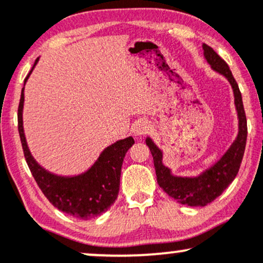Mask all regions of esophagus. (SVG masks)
<instances>
[{"label":"esophagus","instance_id":"34e87169","mask_svg":"<svg viewBox=\"0 0 263 263\" xmlns=\"http://www.w3.org/2000/svg\"><path fill=\"white\" fill-rule=\"evenodd\" d=\"M134 134L135 136H137V137H141V136H144L146 134H148L149 131V125L147 122H137L136 125L134 126Z\"/></svg>","mask_w":263,"mask_h":263}]
</instances>
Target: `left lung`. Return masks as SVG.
I'll return each instance as SVG.
<instances>
[{
  "mask_svg": "<svg viewBox=\"0 0 263 263\" xmlns=\"http://www.w3.org/2000/svg\"><path fill=\"white\" fill-rule=\"evenodd\" d=\"M203 50L205 59L211 69L225 77L234 91L235 107L238 119V132L235 141L218 162L201 172L199 176L179 177L174 176L170 168L163 164V152L156 146L152 138H146V144L149 147L155 162L157 182L159 186L178 203L188 206H205L215 200L230 185L240 170L247 138V121L242 96L236 80L232 77L230 68L209 45L203 44Z\"/></svg>",
  "mask_w": 263,
  "mask_h": 263,
  "instance_id": "left-lung-1",
  "label": "left lung"
}]
</instances>
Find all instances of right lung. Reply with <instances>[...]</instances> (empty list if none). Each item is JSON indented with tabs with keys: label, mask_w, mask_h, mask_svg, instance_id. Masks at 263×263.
<instances>
[{
	"label": "right lung",
	"mask_w": 263,
	"mask_h": 263,
	"mask_svg": "<svg viewBox=\"0 0 263 263\" xmlns=\"http://www.w3.org/2000/svg\"><path fill=\"white\" fill-rule=\"evenodd\" d=\"M38 60L39 58L35 59L33 68L25 79V84ZM23 104L25 87L21 92L18 106V132L27 164L48 200L60 211L78 219L89 220L105 213L117 199L122 162L128 148L135 143L134 138H123L106 147L96 162L84 173L73 177L57 176L39 165L27 146L23 129Z\"/></svg>",
	"instance_id": "obj_1"
}]
</instances>
